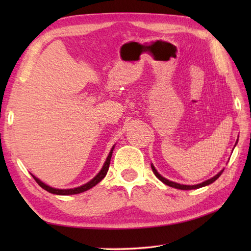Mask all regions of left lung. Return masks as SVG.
Masks as SVG:
<instances>
[{
	"label": "left lung",
	"instance_id": "1",
	"mask_svg": "<svg viewBox=\"0 0 251 251\" xmlns=\"http://www.w3.org/2000/svg\"><path fill=\"white\" fill-rule=\"evenodd\" d=\"M237 141H238V140H236V143H237ZM236 143H235V146H236ZM151 167H152V170H153L154 175H155L156 177H157L159 180H161L163 183L167 184V185H169V186H172V188L179 189V190H194V189H200V188H202V186H206V185H208V184H210V183H212V182H215V181H216L218 178L220 177L221 174L223 173V170H225V169H222L221 172H219V173H218V174L215 176V177H212V178H210V179H208V180L204 181V182H201V183L195 184V185H185V184H180V183L173 182V181H169V180H167L166 178L162 177V176L157 173V170L155 169V167L153 166V165H151Z\"/></svg>",
	"mask_w": 251,
	"mask_h": 251
}]
</instances>
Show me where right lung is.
<instances>
[{"instance_id":"add662e5","label":"right lung","mask_w":251,"mask_h":251,"mask_svg":"<svg viewBox=\"0 0 251 251\" xmlns=\"http://www.w3.org/2000/svg\"><path fill=\"white\" fill-rule=\"evenodd\" d=\"M113 149H114V146L112 147L111 151L109 153L108 157H106L105 162L103 164V167L101 168L100 172L98 173V175L96 176L95 178H93L92 180L89 181V182L85 183L81 186H77V188H74V189H55V188H51V186L45 184L44 182H42L41 180L37 179L36 177H34L33 175H32V177H33V179L36 181L37 184H39L41 188H43L44 190H46L47 192H50V193H52V194H57V195H72V194H78V193H82V192H85L87 191L89 189H92L93 186H95L96 184H98L101 180H102L104 177L106 173H108L109 170V166H110V161H111V157H112V153H113Z\"/></svg>"}]
</instances>
